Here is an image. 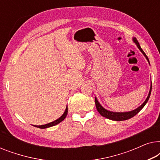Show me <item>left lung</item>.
<instances>
[{
    "instance_id": "1",
    "label": "left lung",
    "mask_w": 160,
    "mask_h": 160,
    "mask_svg": "<svg viewBox=\"0 0 160 160\" xmlns=\"http://www.w3.org/2000/svg\"><path fill=\"white\" fill-rule=\"evenodd\" d=\"M132 40L135 43V44L137 45V47L140 49V51H141L142 53H143V55L145 56V58H146V60H148V63H149V60H148V57L146 56L145 52L143 51V49H142L141 47H140V44H139L138 41H137L136 38H133ZM149 64H150V63H149ZM152 84H151V88H150V90H149V93H148V97L146 99L145 101H144L143 103L142 104L141 106H140L138 108H137L136 109H135V110H133V111H128V112H113V111H108V110H106V108H104L103 107H102L101 105L100 104V102H98V99L95 98V100L96 108H97L98 112L100 113V115L102 116V117L107 118V119H109L111 120H113V121H124V120L129 119H130V118H132V117H134V116L136 115L137 113H138L139 111H141L144 106H145L146 102H148V99H149V97H150V95H151V92H152Z\"/></svg>"
}]
</instances>
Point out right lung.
<instances>
[{
  "label": "right lung",
  "mask_w": 160,
  "mask_h": 160,
  "mask_svg": "<svg viewBox=\"0 0 160 160\" xmlns=\"http://www.w3.org/2000/svg\"><path fill=\"white\" fill-rule=\"evenodd\" d=\"M68 114V106L66 107V108H65V111L63 114L61 116V117L55 121L52 122H50L49 124H43V125H39V126H37V125H34L35 127H36V128H41V129H45V128H50V127H52V126H54L56 125V124H58L59 123H60L61 122L63 121L65 119V117H66V116Z\"/></svg>",
  "instance_id": "add662e5"
}]
</instances>
